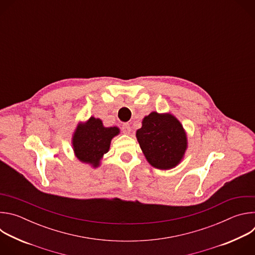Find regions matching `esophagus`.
<instances>
[{"label": "esophagus", "instance_id": "1", "mask_svg": "<svg viewBox=\"0 0 255 255\" xmlns=\"http://www.w3.org/2000/svg\"><path fill=\"white\" fill-rule=\"evenodd\" d=\"M122 130H123V133H124V134H130V132H131V126H130V124L124 123V124L122 125Z\"/></svg>", "mask_w": 255, "mask_h": 255}]
</instances>
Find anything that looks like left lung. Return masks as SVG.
Returning <instances> with one entry per match:
<instances>
[{
    "mask_svg": "<svg viewBox=\"0 0 255 255\" xmlns=\"http://www.w3.org/2000/svg\"><path fill=\"white\" fill-rule=\"evenodd\" d=\"M140 148L148 163L161 170L178 165L188 149V135L183 124L171 113L151 112L136 131Z\"/></svg>",
    "mask_w": 255,
    "mask_h": 255,
    "instance_id": "8db88e82",
    "label": "left lung"
}]
</instances>
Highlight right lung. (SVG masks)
I'll return each instance as SVG.
<instances>
[{
  "mask_svg": "<svg viewBox=\"0 0 255 255\" xmlns=\"http://www.w3.org/2000/svg\"><path fill=\"white\" fill-rule=\"evenodd\" d=\"M119 133L117 126L105 127L101 119L93 116L86 122H79L71 138L76 157L94 168L99 167L104 155L110 149L112 139Z\"/></svg>",
  "mask_w": 255,
  "mask_h": 255,
  "instance_id": "add662e5",
  "label": "right lung"
}]
</instances>
